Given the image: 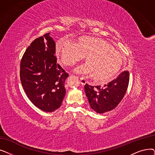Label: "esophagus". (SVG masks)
<instances>
[{
	"mask_svg": "<svg viewBox=\"0 0 155 155\" xmlns=\"http://www.w3.org/2000/svg\"><path fill=\"white\" fill-rule=\"evenodd\" d=\"M80 82L81 84L83 85H85L87 84V81L84 78H80Z\"/></svg>",
	"mask_w": 155,
	"mask_h": 155,
	"instance_id": "obj_1",
	"label": "esophagus"
}]
</instances>
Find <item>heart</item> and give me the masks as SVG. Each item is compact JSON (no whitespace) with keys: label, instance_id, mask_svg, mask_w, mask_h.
Listing matches in <instances>:
<instances>
[{"label":"heart","instance_id":"heart-1","mask_svg":"<svg viewBox=\"0 0 155 155\" xmlns=\"http://www.w3.org/2000/svg\"><path fill=\"white\" fill-rule=\"evenodd\" d=\"M56 55L65 66L71 67L85 57L86 64L76 71L91 75L97 82L110 81L120 70L123 56L106 41L91 36L79 37L73 43L61 39L56 45Z\"/></svg>","mask_w":155,"mask_h":155}]
</instances>
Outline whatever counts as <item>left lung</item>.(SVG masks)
<instances>
[{"instance_id": "8db88e82", "label": "left lung", "mask_w": 155, "mask_h": 155, "mask_svg": "<svg viewBox=\"0 0 155 155\" xmlns=\"http://www.w3.org/2000/svg\"><path fill=\"white\" fill-rule=\"evenodd\" d=\"M129 72L124 71L104 87L85 85V92L91 107L97 113H104L114 109L126 94Z\"/></svg>"}]
</instances>
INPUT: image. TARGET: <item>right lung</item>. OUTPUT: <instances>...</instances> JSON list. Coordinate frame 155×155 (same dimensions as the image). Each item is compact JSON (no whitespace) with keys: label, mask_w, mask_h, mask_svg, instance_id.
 Segmentation results:
<instances>
[{"label":"right lung","mask_w":155,"mask_h":155,"mask_svg":"<svg viewBox=\"0 0 155 155\" xmlns=\"http://www.w3.org/2000/svg\"><path fill=\"white\" fill-rule=\"evenodd\" d=\"M50 32L36 38L26 49L20 66L21 82L36 107L45 112L58 109L66 94L68 74L56 63L55 42Z\"/></svg>","instance_id":"add662e5"}]
</instances>
